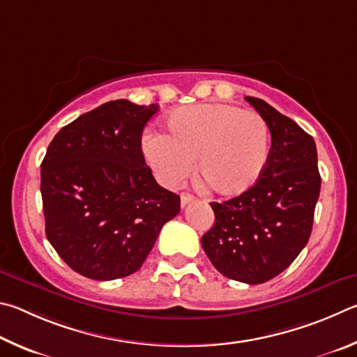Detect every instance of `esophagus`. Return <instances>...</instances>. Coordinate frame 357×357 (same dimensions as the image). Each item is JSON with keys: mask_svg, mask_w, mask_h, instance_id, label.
Here are the masks:
<instances>
[{"mask_svg": "<svg viewBox=\"0 0 357 357\" xmlns=\"http://www.w3.org/2000/svg\"><path fill=\"white\" fill-rule=\"evenodd\" d=\"M196 201H197V199L192 195H182V196H180V205H182V208H185L186 205L196 202Z\"/></svg>", "mask_w": 357, "mask_h": 357, "instance_id": "esophagus-1", "label": "esophagus"}]
</instances>
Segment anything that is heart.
I'll return each mask as SVG.
<instances>
[{"label": "heart", "instance_id": "heart-1", "mask_svg": "<svg viewBox=\"0 0 357 357\" xmlns=\"http://www.w3.org/2000/svg\"><path fill=\"white\" fill-rule=\"evenodd\" d=\"M270 127L259 112L227 103L175 109L166 135H150L142 152L166 188H178L192 171L222 196H236L257 182L270 158Z\"/></svg>", "mask_w": 357, "mask_h": 357}]
</instances>
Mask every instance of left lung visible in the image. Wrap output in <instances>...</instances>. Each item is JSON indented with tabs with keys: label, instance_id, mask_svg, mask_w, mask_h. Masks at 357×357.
I'll list each match as a JSON object with an SVG mask.
<instances>
[{
	"label": "left lung",
	"instance_id": "8db88e82",
	"mask_svg": "<svg viewBox=\"0 0 357 357\" xmlns=\"http://www.w3.org/2000/svg\"><path fill=\"white\" fill-rule=\"evenodd\" d=\"M246 100L270 127V158L251 188L210 204L215 224L201 243L221 274L255 285L287 270L307 245L321 177L314 137L264 100Z\"/></svg>",
	"mask_w": 357,
	"mask_h": 357
}]
</instances>
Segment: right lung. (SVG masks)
I'll use <instances>...</instances> for the list:
<instances>
[{"label":"right lung","mask_w":357,"mask_h":357,"mask_svg":"<svg viewBox=\"0 0 357 357\" xmlns=\"http://www.w3.org/2000/svg\"><path fill=\"white\" fill-rule=\"evenodd\" d=\"M156 111L158 105L112 100L50 142L40 166L45 234L81 276L133 274L180 211V197L156 183L142 155V130Z\"/></svg>","instance_id":"right-lung-1"}]
</instances>
